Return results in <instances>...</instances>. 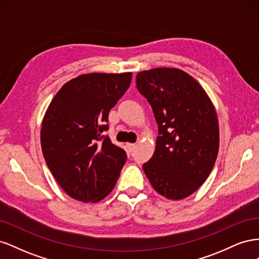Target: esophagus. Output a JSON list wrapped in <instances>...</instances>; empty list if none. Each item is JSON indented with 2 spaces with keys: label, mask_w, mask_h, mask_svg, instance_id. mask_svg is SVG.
Wrapping results in <instances>:
<instances>
[{
  "label": "esophagus",
  "mask_w": 259,
  "mask_h": 259,
  "mask_svg": "<svg viewBox=\"0 0 259 259\" xmlns=\"http://www.w3.org/2000/svg\"><path fill=\"white\" fill-rule=\"evenodd\" d=\"M126 148L130 152H132L136 148V145L135 144H126Z\"/></svg>",
  "instance_id": "1"
}]
</instances>
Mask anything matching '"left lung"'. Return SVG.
<instances>
[{"label":"left lung","instance_id":"left-lung-1","mask_svg":"<svg viewBox=\"0 0 259 259\" xmlns=\"http://www.w3.org/2000/svg\"><path fill=\"white\" fill-rule=\"evenodd\" d=\"M138 92L151 105L159 136L143 168L153 189L182 200L204 184L219 149L216 110L191 75L176 68H155L136 75Z\"/></svg>","mask_w":259,"mask_h":259}]
</instances>
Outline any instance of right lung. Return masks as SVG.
<instances>
[{
  "label": "right lung",
  "mask_w": 259,
  "mask_h": 259,
  "mask_svg": "<svg viewBox=\"0 0 259 259\" xmlns=\"http://www.w3.org/2000/svg\"><path fill=\"white\" fill-rule=\"evenodd\" d=\"M131 80L132 72L79 75L62 86L46 110L42 152L69 197L95 203L114 188L127 156L103 133Z\"/></svg>",
  "instance_id": "1"
}]
</instances>
